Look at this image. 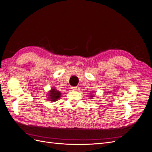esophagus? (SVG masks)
<instances>
[{"label":"esophagus","mask_w":152,"mask_h":152,"mask_svg":"<svg viewBox=\"0 0 152 152\" xmlns=\"http://www.w3.org/2000/svg\"><path fill=\"white\" fill-rule=\"evenodd\" d=\"M71 89L72 91H76L77 89V87H71Z\"/></svg>","instance_id":"esophagus-1"}]
</instances>
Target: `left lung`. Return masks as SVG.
I'll list each match as a JSON object with an SVG mask.
<instances>
[{
  "label": "left lung",
  "instance_id": "8db88e82",
  "mask_svg": "<svg viewBox=\"0 0 152 152\" xmlns=\"http://www.w3.org/2000/svg\"><path fill=\"white\" fill-rule=\"evenodd\" d=\"M91 97H93V96H92V95H91Z\"/></svg>",
  "mask_w": 152,
  "mask_h": 152
}]
</instances>
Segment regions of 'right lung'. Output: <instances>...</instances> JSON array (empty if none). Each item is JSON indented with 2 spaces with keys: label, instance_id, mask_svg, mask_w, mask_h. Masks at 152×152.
I'll use <instances>...</instances> for the list:
<instances>
[{
  "label": "right lung",
  "instance_id": "obj_1",
  "mask_svg": "<svg viewBox=\"0 0 152 152\" xmlns=\"http://www.w3.org/2000/svg\"><path fill=\"white\" fill-rule=\"evenodd\" d=\"M49 95L48 96L49 98V100L50 101V102H55V101H57L59 98L61 97V93L59 91L56 90V89L53 88L51 89L49 92Z\"/></svg>",
  "mask_w": 152,
  "mask_h": 152
}]
</instances>
